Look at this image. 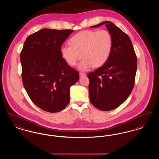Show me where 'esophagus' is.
<instances>
[{"label": "esophagus", "instance_id": "1", "mask_svg": "<svg viewBox=\"0 0 159 159\" xmlns=\"http://www.w3.org/2000/svg\"><path fill=\"white\" fill-rule=\"evenodd\" d=\"M86 73H83V72H80V73H79V76L80 77H84V76H86Z\"/></svg>", "mask_w": 159, "mask_h": 159}]
</instances>
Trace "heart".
<instances>
[{
  "label": "heart",
  "instance_id": "b5f03b06",
  "mask_svg": "<svg viewBox=\"0 0 159 159\" xmlns=\"http://www.w3.org/2000/svg\"><path fill=\"white\" fill-rule=\"evenodd\" d=\"M69 44L61 49L63 58L68 65L75 66L82 58L79 68L86 71L106 63L111 53L113 40L111 34L106 30H84L70 38Z\"/></svg>",
  "mask_w": 159,
  "mask_h": 159
}]
</instances>
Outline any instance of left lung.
I'll return each mask as SVG.
<instances>
[{"instance_id": "8db88e82", "label": "left lung", "mask_w": 159, "mask_h": 159, "mask_svg": "<svg viewBox=\"0 0 159 159\" xmlns=\"http://www.w3.org/2000/svg\"><path fill=\"white\" fill-rule=\"evenodd\" d=\"M111 34L113 49L106 63L88 73L89 92L92 104L101 111L112 110L128 98L135 84L137 58L128 36L110 21L103 24Z\"/></svg>"}]
</instances>
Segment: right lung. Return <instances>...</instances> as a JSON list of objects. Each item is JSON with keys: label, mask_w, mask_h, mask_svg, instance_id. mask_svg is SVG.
Here are the masks:
<instances>
[{"label": "right lung", "mask_w": 159, "mask_h": 159, "mask_svg": "<svg viewBox=\"0 0 159 159\" xmlns=\"http://www.w3.org/2000/svg\"><path fill=\"white\" fill-rule=\"evenodd\" d=\"M72 30L43 29L26 39L20 53L24 87L42 110L57 113L68 104L79 73L62 58L61 48Z\"/></svg>", "instance_id": "right-lung-1"}]
</instances>
